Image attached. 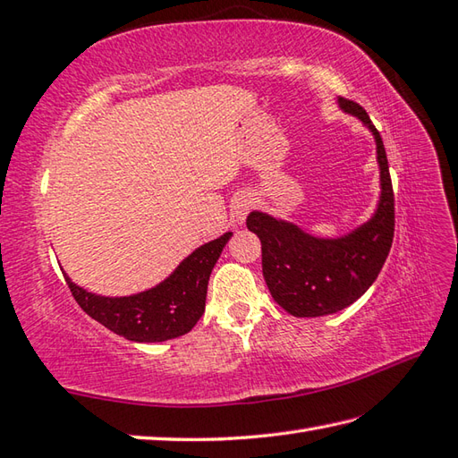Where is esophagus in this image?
Listing matches in <instances>:
<instances>
[{
  "instance_id": "34e87169",
  "label": "esophagus",
  "mask_w": 458,
  "mask_h": 458,
  "mask_svg": "<svg viewBox=\"0 0 458 458\" xmlns=\"http://www.w3.org/2000/svg\"><path fill=\"white\" fill-rule=\"evenodd\" d=\"M252 206H254V199H252V196H250V194H240V196H236L234 202H232V206H230L232 220L238 222V224L244 222L246 216H248V212L252 210Z\"/></svg>"
}]
</instances>
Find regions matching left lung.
<instances>
[{
  "label": "left lung",
  "mask_w": 458,
  "mask_h": 458,
  "mask_svg": "<svg viewBox=\"0 0 458 458\" xmlns=\"http://www.w3.org/2000/svg\"><path fill=\"white\" fill-rule=\"evenodd\" d=\"M345 114L357 116L373 134L379 166V200L373 216L344 236L310 234L292 220L252 210L250 232L262 242V272L274 301L295 318H319L352 306L377 280L395 232V200L387 155L369 114L353 101L337 98Z\"/></svg>",
  "instance_id": "left-lung-1"
}]
</instances>
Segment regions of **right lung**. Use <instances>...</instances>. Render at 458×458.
Segmentation results:
<instances>
[{"mask_svg": "<svg viewBox=\"0 0 458 458\" xmlns=\"http://www.w3.org/2000/svg\"><path fill=\"white\" fill-rule=\"evenodd\" d=\"M232 232L188 254L163 282L131 295H101L77 285L65 274L75 301L95 321L129 342L160 344L188 334L200 319L214 264Z\"/></svg>", "mask_w": 458, "mask_h": 458, "instance_id": "add662e5", "label": "right lung"}]
</instances>
